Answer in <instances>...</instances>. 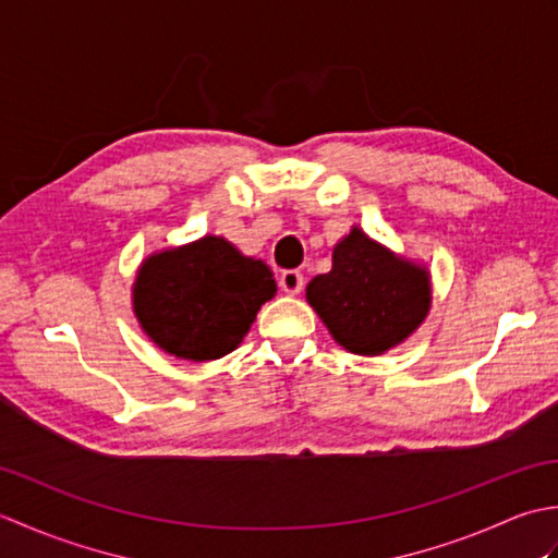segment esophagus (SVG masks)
Returning <instances> with one entry per match:
<instances>
[{
  "label": "esophagus",
  "instance_id": "obj_1",
  "mask_svg": "<svg viewBox=\"0 0 558 558\" xmlns=\"http://www.w3.org/2000/svg\"><path fill=\"white\" fill-rule=\"evenodd\" d=\"M304 288V276L300 270H282L280 272V290L286 294H300Z\"/></svg>",
  "mask_w": 558,
  "mask_h": 558
}]
</instances>
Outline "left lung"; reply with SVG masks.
<instances>
[{
  "label": "left lung",
  "instance_id": "obj_1",
  "mask_svg": "<svg viewBox=\"0 0 558 558\" xmlns=\"http://www.w3.org/2000/svg\"><path fill=\"white\" fill-rule=\"evenodd\" d=\"M330 336L354 354H381L417 328L432 304L426 270L354 228L333 248V268L306 286Z\"/></svg>",
  "mask_w": 558,
  "mask_h": 558
}]
</instances>
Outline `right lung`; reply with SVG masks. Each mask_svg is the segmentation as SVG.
Returning <instances> with one entry per match:
<instances>
[{"label": "right lung", "instance_id": "right-lung-1", "mask_svg": "<svg viewBox=\"0 0 558 558\" xmlns=\"http://www.w3.org/2000/svg\"><path fill=\"white\" fill-rule=\"evenodd\" d=\"M276 290L264 260L222 236H204L146 258L134 282V312L158 348L206 362L240 345Z\"/></svg>", "mask_w": 558, "mask_h": 558}]
</instances>
